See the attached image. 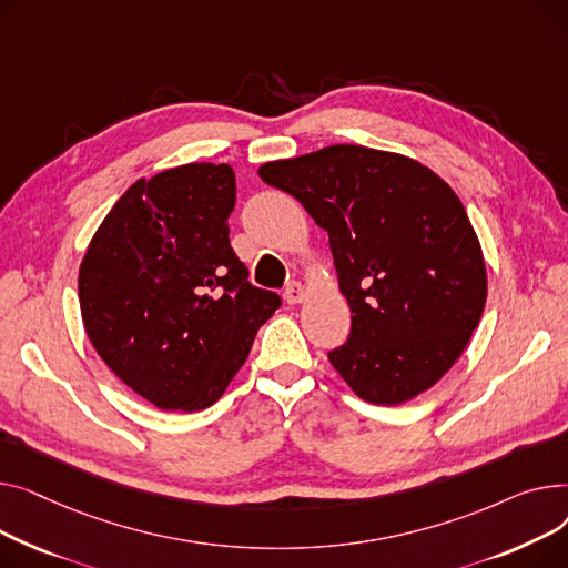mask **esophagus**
<instances>
[{"label": "esophagus", "mask_w": 568, "mask_h": 568, "mask_svg": "<svg viewBox=\"0 0 568 568\" xmlns=\"http://www.w3.org/2000/svg\"><path fill=\"white\" fill-rule=\"evenodd\" d=\"M305 297H307V288H305L303 284H300V282L291 284V286L284 291V300H286L288 305H300Z\"/></svg>", "instance_id": "34e87169"}]
</instances>
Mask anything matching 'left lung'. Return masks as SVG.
I'll return each instance as SVG.
<instances>
[{
  "label": "left lung",
  "instance_id": "left-lung-1",
  "mask_svg": "<svg viewBox=\"0 0 568 568\" xmlns=\"http://www.w3.org/2000/svg\"><path fill=\"white\" fill-rule=\"evenodd\" d=\"M258 176L327 231L351 337L329 364L364 402L398 406L436 385L484 314L488 275L456 192L415 158L357 144L273 160Z\"/></svg>",
  "mask_w": 568,
  "mask_h": 568
}]
</instances>
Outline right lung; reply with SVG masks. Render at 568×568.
I'll use <instances>...</instances> for the list:
<instances>
[{
	"label": "right lung",
	"instance_id": "add662e5",
	"mask_svg": "<svg viewBox=\"0 0 568 568\" xmlns=\"http://www.w3.org/2000/svg\"><path fill=\"white\" fill-rule=\"evenodd\" d=\"M236 176L190 162L138 179L95 229L78 275L87 335L160 410L213 406L280 295L247 282L229 243Z\"/></svg>",
	"mask_w": 568,
	"mask_h": 568
}]
</instances>
